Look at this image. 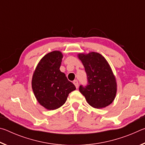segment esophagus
<instances>
[{
    "label": "esophagus",
    "instance_id": "obj_1",
    "mask_svg": "<svg viewBox=\"0 0 145 145\" xmlns=\"http://www.w3.org/2000/svg\"><path fill=\"white\" fill-rule=\"evenodd\" d=\"M73 84H75V87H76V88H78V81L77 80H73Z\"/></svg>",
    "mask_w": 145,
    "mask_h": 145
}]
</instances>
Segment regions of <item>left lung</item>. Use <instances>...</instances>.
Returning a JSON list of instances; mask_svg holds the SVG:
<instances>
[{
    "label": "left lung",
    "instance_id": "8db88e82",
    "mask_svg": "<svg viewBox=\"0 0 145 145\" xmlns=\"http://www.w3.org/2000/svg\"><path fill=\"white\" fill-rule=\"evenodd\" d=\"M86 72L88 84L80 86L79 91L91 106L104 108L113 102L117 91L116 78L104 56L99 53L78 54Z\"/></svg>",
    "mask_w": 145,
    "mask_h": 145
}]
</instances>
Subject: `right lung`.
I'll return each mask as SVG.
<instances>
[{"label":"right lung","mask_w":145,"mask_h":145,"mask_svg":"<svg viewBox=\"0 0 145 145\" xmlns=\"http://www.w3.org/2000/svg\"><path fill=\"white\" fill-rule=\"evenodd\" d=\"M63 54L55 50L48 53L40 61L32 78L34 96L45 109L54 110L65 104L69 93L76 88L59 68Z\"/></svg>","instance_id":"obj_1"}]
</instances>
